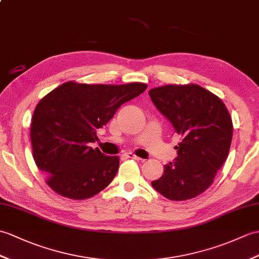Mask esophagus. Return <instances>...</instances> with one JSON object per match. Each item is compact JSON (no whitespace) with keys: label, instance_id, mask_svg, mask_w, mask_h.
Returning a JSON list of instances; mask_svg holds the SVG:
<instances>
[{"label":"esophagus","instance_id":"1","mask_svg":"<svg viewBox=\"0 0 259 259\" xmlns=\"http://www.w3.org/2000/svg\"><path fill=\"white\" fill-rule=\"evenodd\" d=\"M124 155H125V157H127V158H129V159H135V160H137V161H144L143 159L139 158V157H138V155L134 154L132 152H127V153H124Z\"/></svg>","mask_w":259,"mask_h":259}]
</instances>
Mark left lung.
I'll return each mask as SVG.
<instances>
[{
  "label": "left lung",
  "instance_id": "1",
  "mask_svg": "<svg viewBox=\"0 0 259 259\" xmlns=\"http://www.w3.org/2000/svg\"><path fill=\"white\" fill-rule=\"evenodd\" d=\"M149 96L181 137L176 146L178 157L164 165L163 174L152 181V186L172 201L202 194L212 185L230 152V112L221 98L196 83L155 87L149 90Z\"/></svg>",
  "mask_w": 259,
  "mask_h": 259
}]
</instances>
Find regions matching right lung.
Wrapping results in <instances>:
<instances>
[{"label": "right lung", "mask_w": 259, "mask_h": 259, "mask_svg": "<svg viewBox=\"0 0 259 259\" xmlns=\"http://www.w3.org/2000/svg\"><path fill=\"white\" fill-rule=\"evenodd\" d=\"M147 87L142 82L92 85L70 80L39 100L31 122L33 158L54 192L86 200L110 184L119 158L105 155L90 144L119 107Z\"/></svg>", "instance_id": "add662e5"}]
</instances>
